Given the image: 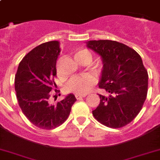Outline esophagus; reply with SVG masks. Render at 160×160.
<instances>
[{"label":"esophagus","instance_id":"34e87169","mask_svg":"<svg viewBox=\"0 0 160 160\" xmlns=\"http://www.w3.org/2000/svg\"><path fill=\"white\" fill-rule=\"evenodd\" d=\"M85 96L86 95H80V94H76V95H75V97H76V98L77 100H80V99H82L83 97H85Z\"/></svg>","mask_w":160,"mask_h":160}]
</instances>
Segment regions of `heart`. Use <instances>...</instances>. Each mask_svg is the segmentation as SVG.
Segmentation results:
<instances>
[{
  "label": "heart",
  "mask_w": 160,
  "mask_h": 160,
  "mask_svg": "<svg viewBox=\"0 0 160 160\" xmlns=\"http://www.w3.org/2000/svg\"><path fill=\"white\" fill-rule=\"evenodd\" d=\"M74 57L80 63H89L92 59L91 52L86 49H80L76 51ZM93 69L96 72H101L102 66L101 64H97L94 67ZM94 84H95V80L92 76L89 75L75 76L69 80V81L67 83L66 90L73 93L84 95L91 90Z\"/></svg>",
  "instance_id": "heart-1"
}]
</instances>
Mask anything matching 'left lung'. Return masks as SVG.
<instances>
[{"mask_svg":"<svg viewBox=\"0 0 160 160\" xmlns=\"http://www.w3.org/2000/svg\"><path fill=\"white\" fill-rule=\"evenodd\" d=\"M87 47L102 58L99 88L109 93L108 97L98 94L100 104L92 114L104 126L123 127L135 118L147 98L148 74L141 56L112 40L88 41Z\"/></svg>","mask_w":160,"mask_h":160,"instance_id":"left-lung-1","label":"left lung"}]
</instances>
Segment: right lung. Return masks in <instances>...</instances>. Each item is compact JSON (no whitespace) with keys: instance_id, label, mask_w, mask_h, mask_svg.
Wrapping results in <instances>:
<instances>
[{"instance_id":"obj_1","label":"right lung","mask_w":160,"mask_h":160,"mask_svg":"<svg viewBox=\"0 0 160 160\" xmlns=\"http://www.w3.org/2000/svg\"><path fill=\"white\" fill-rule=\"evenodd\" d=\"M60 51L58 41L40 44L25 55L15 75V91L22 113L32 124L43 130L63 124L76 101L73 94H69L56 104L50 103V92L56 85L54 78Z\"/></svg>"}]
</instances>
